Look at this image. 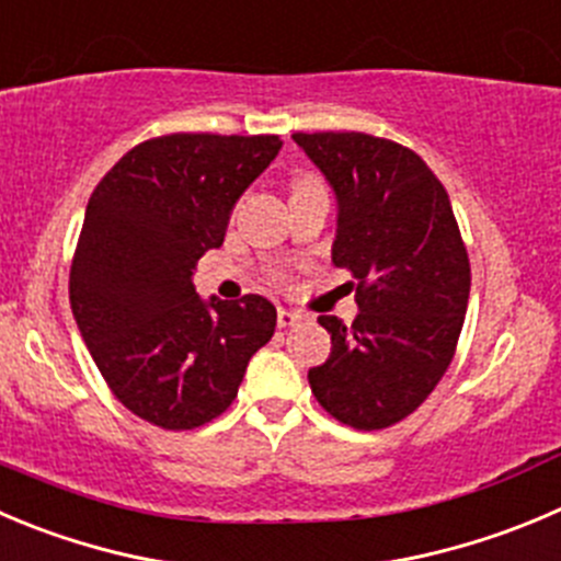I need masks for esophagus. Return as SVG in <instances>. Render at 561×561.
Returning <instances> with one entry per match:
<instances>
[{"mask_svg": "<svg viewBox=\"0 0 561 561\" xmlns=\"http://www.w3.org/2000/svg\"><path fill=\"white\" fill-rule=\"evenodd\" d=\"M301 320H304V312H298V309H290V307L276 309V323H279V329H290V325H298Z\"/></svg>", "mask_w": 561, "mask_h": 561, "instance_id": "esophagus-1", "label": "esophagus"}]
</instances>
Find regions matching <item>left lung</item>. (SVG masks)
I'll list each match as a JSON object with an SVG mask.
<instances>
[{
	"mask_svg": "<svg viewBox=\"0 0 561 561\" xmlns=\"http://www.w3.org/2000/svg\"><path fill=\"white\" fill-rule=\"evenodd\" d=\"M336 199L331 263L358 279V314L318 323L331 356L309 369L320 405L380 431L427 400L453 362L471 268L453 203L413 150L369 134H293Z\"/></svg>",
	"mask_w": 561,
	"mask_h": 561,
	"instance_id": "8db88e82",
	"label": "left lung"
}]
</instances>
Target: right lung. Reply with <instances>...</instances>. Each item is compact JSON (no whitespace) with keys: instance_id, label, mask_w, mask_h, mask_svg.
Masks as SVG:
<instances>
[{"instance_id":"1","label":"right lung","mask_w":561,"mask_h":561,"mask_svg":"<svg viewBox=\"0 0 561 561\" xmlns=\"http://www.w3.org/2000/svg\"><path fill=\"white\" fill-rule=\"evenodd\" d=\"M279 150V136H159L87 203L70 309L108 389L150 425L192 431L225 413L274 336L268 298L197 296L194 265L225 243L232 208Z\"/></svg>"}]
</instances>
